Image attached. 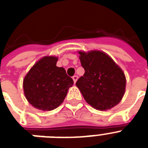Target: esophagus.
<instances>
[{
  "label": "esophagus",
  "instance_id": "34e87169",
  "mask_svg": "<svg viewBox=\"0 0 148 148\" xmlns=\"http://www.w3.org/2000/svg\"><path fill=\"white\" fill-rule=\"evenodd\" d=\"M72 78H73L74 84H75V83H76V81H77V78H78V77L77 76V75H74V76H73V77H72Z\"/></svg>",
  "mask_w": 148,
  "mask_h": 148
}]
</instances>
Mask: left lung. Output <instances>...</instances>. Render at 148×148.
Wrapping results in <instances>:
<instances>
[{"mask_svg": "<svg viewBox=\"0 0 148 148\" xmlns=\"http://www.w3.org/2000/svg\"><path fill=\"white\" fill-rule=\"evenodd\" d=\"M78 53L85 72L77 80L76 86L84 98L97 110H109L117 105L126 87V77L121 68L102 51Z\"/></svg>", "mask_w": 148, "mask_h": 148, "instance_id": "8db88e82", "label": "left lung"}]
</instances>
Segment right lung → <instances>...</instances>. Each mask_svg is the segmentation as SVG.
Masks as SVG:
<instances>
[{"label": "right lung", "mask_w": 148, "mask_h": 148, "mask_svg": "<svg viewBox=\"0 0 148 148\" xmlns=\"http://www.w3.org/2000/svg\"><path fill=\"white\" fill-rule=\"evenodd\" d=\"M58 58L44 57L27 74L23 81L24 92L31 105L42 110H52L64 100L74 84L63 67H57Z\"/></svg>", "instance_id": "add662e5"}]
</instances>
